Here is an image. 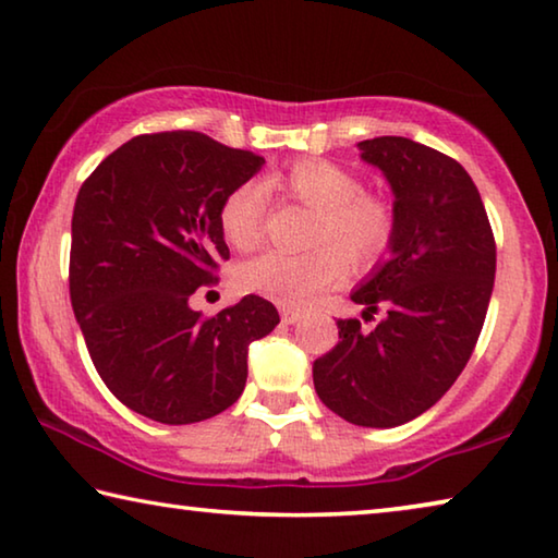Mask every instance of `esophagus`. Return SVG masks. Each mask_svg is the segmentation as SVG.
<instances>
[{
    "instance_id": "1",
    "label": "esophagus",
    "mask_w": 558,
    "mask_h": 558,
    "mask_svg": "<svg viewBox=\"0 0 558 558\" xmlns=\"http://www.w3.org/2000/svg\"><path fill=\"white\" fill-rule=\"evenodd\" d=\"M300 317H302L300 310H295V307H286V305L280 307V319H282V323H286V325H295Z\"/></svg>"
}]
</instances>
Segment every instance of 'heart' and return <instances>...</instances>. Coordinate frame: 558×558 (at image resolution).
I'll use <instances>...</instances> for the list:
<instances>
[{"label": "heart", "instance_id": "b5f03b06", "mask_svg": "<svg viewBox=\"0 0 558 558\" xmlns=\"http://www.w3.org/2000/svg\"><path fill=\"white\" fill-rule=\"evenodd\" d=\"M288 199L315 211L307 253L268 251L243 263L239 282L282 305H302L344 276V258L364 268L391 248L396 211L381 194L364 192L362 182L329 159H298L286 172L270 177ZM266 221V192L258 182L235 184L219 206V229L239 251L256 248Z\"/></svg>", "mask_w": 558, "mask_h": 558}]
</instances>
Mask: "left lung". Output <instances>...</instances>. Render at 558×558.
Listing matches in <instances>:
<instances>
[{
  "label": "left lung",
  "instance_id": "8db88e82",
  "mask_svg": "<svg viewBox=\"0 0 558 558\" xmlns=\"http://www.w3.org/2000/svg\"><path fill=\"white\" fill-rule=\"evenodd\" d=\"M393 189L391 258L352 292L364 329L337 319L339 342L315 359V391L354 426L393 428L428 411L465 369L495 286L485 204L456 159L405 137L359 143Z\"/></svg>",
  "mask_w": 558,
  "mask_h": 558
}]
</instances>
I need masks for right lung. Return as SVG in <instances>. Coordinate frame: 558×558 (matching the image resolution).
<instances>
[{"label":"right lung","mask_w":558,"mask_h":558,"mask_svg":"<svg viewBox=\"0 0 558 558\" xmlns=\"http://www.w3.org/2000/svg\"><path fill=\"white\" fill-rule=\"evenodd\" d=\"M266 165L204 132L137 135L93 169L73 206L69 286L96 372L120 403L167 426L229 409L248 347L280 323L245 295L204 317L189 305L229 260L219 206Z\"/></svg>","instance_id":"1"}]
</instances>
